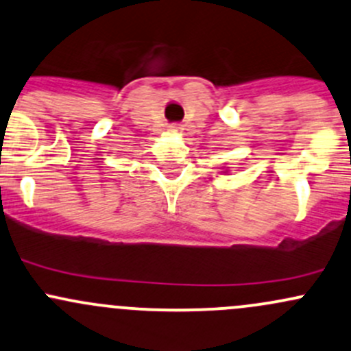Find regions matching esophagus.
<instances>
[{
    "label": "esophagus",
    "instance_id": "34e87169",
    "mask_svg": "<svg viewBox=\"0 0 351 351\" xmlns=\"http://www.w3.org/2000/svg\"><path fill=\"white\" fill-rule=\"evenodd\" d=\"M182 124H171V126H169V131L171 132H180L182 131Z\"/></svg>",
    "mask_w": 351,
    "mask_h": 351
}]
</instances>
